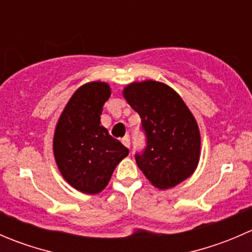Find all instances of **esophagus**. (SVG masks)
<instances>
[{"mask_svg":"<svg viewBox=\"0 0 252 252\" xmlns=\"http://www.w3.org/2000/svg\"><path fill=\"white\" fill-rule=\"evenodd\" d=\"M122 142H123L124 146H126L129 149L130 147V138H129V135H126L123 139H122Z\"/></svg>","mask_w":252,"mask_h":252,"instance_id":"34e87169","label":"esophagus"}]
</instances>
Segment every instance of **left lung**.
<instances>
[{"instance_id": "obj_1", "label": "left lung", "mask_w": 252, "mask_h": 252, "mask_svg": "<svg viewBox=\"0 0 252 252\" xmlns=\"http://www.w3.org/2000/svg\"><path fill=\"white\" fill-rule=\"evenodd\" d=\"M141 118L146 147L136 164L154 187L171 189L190 177L200 161L201 136L188 106L171 86L155 80L134 81L123 90Z\"/></svg>"}]
</instances>
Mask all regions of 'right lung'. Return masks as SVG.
<instances>
[{"instance_id": "1", "label": "right lung", "mask_w": 252, "mask_h": 252, "mask_svg": "<svg viewBox=\"0 0 252 252\" xmlns=\"http://www.w3.org/2000/svg\"><path fill=\"white\" fill-rule=\"evenodd\" d=\"M111 96L103 81L81 85L73 94L53 135V155L65 182L84 194L95 195L107 187L117 164L129 150L101 126V113Z\"/></svg>"}]
</instances>
